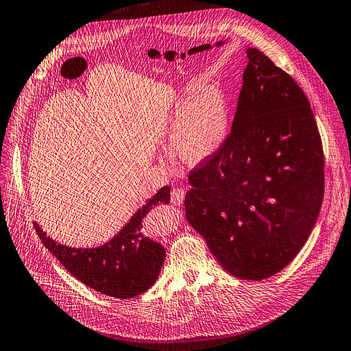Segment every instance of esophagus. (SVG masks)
Returning a JSON list of instances; mask_svg holds the SVG:
<instances>
[{
  "label": "esophagus",
  "instance_id": "obj_1",
  "mask_svg": "<svg viewBox=\"0 0 351 351\" xmlns=\"http://www.w3.org/2000/svg\"><path fill=\"white\" fill-rule=\"evenodd\" d=\"M184 195H186V191L184 189H173L172 193H171V202L175 204V206H180L183 199H184Z\"/></svg>",
  "mask_w": 351,
  "mask_h": 351
}]
</instances>
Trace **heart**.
I'll list each match as a JSON object with an SVG mask.
<instances>
[{
	"label": "heart",
	"instance_id": "1",
	"mask_svg": "<svg viewBox=\"0 0 351 351\" xmlns=\"http://www.w3.org/2000/svg\"><path fill=\"white\" fill-rule=\"evenodd\" d=\"M231 108L226 93L215 86L199 88L189 99L178 100L165 120L163 134L175 138L179 156L196 165L215 155L226 143Z\"/></svg>",
	"mask_w": 351,
	"mask_h": 351
}]
</instances>
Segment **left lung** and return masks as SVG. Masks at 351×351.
Listing matches in <instances>:
<instances>
[{"label":"left lung","mask_w":351,"mask_h":351,"mask_svg":"<svg viewBox=\"0 0 351 351\" xmlns=\"http://www.w3.org/2000/svg\"><path fill=\"white\" fill-rule=\"evenodd\" d=\"M248 64L223 147L188 175L186 220L231 275L261 281L306 243L324 195V155L296 82L260 49Z\"/></svg>","instance_id":"1"}]
</instances>
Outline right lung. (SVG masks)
<instances>
[{"instance_id": "right-lung-1", "label": "right lung", "mask_w": 351, "mask_h": 351, "mask_svg": "<svg viewBox=\"0 0 351 351\" xmlns=\"http://www.w3.org/2000/svg\"><path fill=\"white\" fill-rule=\"evenodd\" d=\"M171 188L163 186L123 230L97 248H70L49 239L34 223L36 234L60 264L86 287L117 299H130L148 291L158 279L165 248L143 234V219L158 204H168Z\"/></svg>"}]
</instances>
